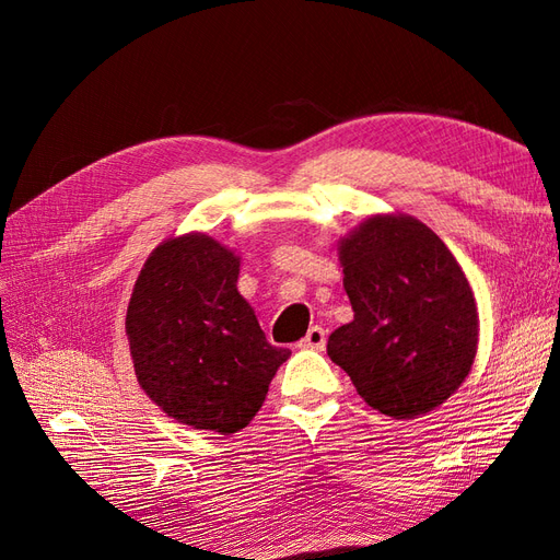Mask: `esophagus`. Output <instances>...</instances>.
<instances>
[{"instance_id":"1","label":"esophagus","mask_w":560,"mask_h":560,"mask_svg":"<svg viewBox=\"0 0 560 560\" xmlns=\"http://www.w3.org/2000/svg\"><path fill=\"white\" fill-rule=\"evenodd\" d=\"M325 346H327V331L322 329V327H311L308 329V334H306V338H303V341L299 343V348H303V350H325Z\"/></svg>"}]
</instances>
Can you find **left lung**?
Masks as SVG:
<instances>
[{
	"label": "left lung",
	"instance_id": "1",
	"mask_svg": "<svg viewBox=\"0 0 560 560\" xmlns=\"http://www.w3.org/2000/svg\"><path fill=\"white\" fill-rule=\"evenodd\" d=\"M336 247L354 317L329 336L331 362L389 418L434 411L465 383L479 348L465 270L430 226L401 212L369 214Z\"/></svg>",
	"mask_w": 560,
	"mask_h": 560
}]
</instances>
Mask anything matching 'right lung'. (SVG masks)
Here are the masks:
<instances>
[{
    "instance_id": "1",
    "label": "right lung",
    "mask_w": 560,
    "mask_h": 560,
    "mask_svg": "<svg viewBox=\"0 0 560 560\" xmlns=\"http://www.w3.org/2000/svg\"><path fill=\"white\" fill-rule=\"evenodd\" d=\"M238 276L235 249L191 231L165 238L135 280L126 313L135 376L182 425L247 428L292 354L266 341Z\"/></svg>"
}]
</instances>
